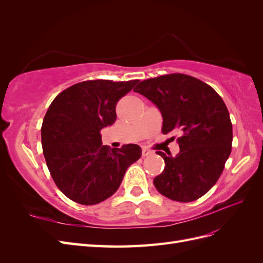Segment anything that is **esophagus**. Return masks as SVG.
Returning a JSON list of instances; mask_svg holds the SVG:
<instances>
[{"mask_svg":"<svg viewBox=\"0 0 263 263\" xmlns=\"http://www.w3.org/2000/svg\"><path fill=\"white\" fill-rule=\"evenodd\" d=\"M151 154H153V151H151V150H149V149H147V148L142 149V157H147V156H149V155H151Z\"/></svg>","mask_w":263,"mask_h":263,"instance_id":"obj_1","label":"esophagus"}]
</instances>
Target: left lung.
I'll return each instance as SVG.
<instances>
[{"label": "left lung", "instance_id": "8db88e82", "mask_svg": "<svg viewBox=\"0 0 263 263\" xmlns=\"http://www.w3.org/2000/svg\"><path fill=\"white\" fill-rule=\"evenodd\" d=\"M160 110L162 133L176 132L180 151L166 157L156 189L178 202H192L215 185L232 151L233 126L224 101L213 87L182 73L141 81L135 89Z\"/></svg>", "mask_w": 263, "mask_h": 263}]
</instances>
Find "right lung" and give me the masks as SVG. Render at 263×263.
<instances>
[{"label":"right lung","mask_w":263,"mask_h":263,"mask_svg":"<svg viewBox=\"0 0 263 263\" xmlns=\"http://www.w3.org/2000/svg\"><path fill=\"white\" fill-rule=\"evenodd\" d=\"M139 80H93L68 87L44 117L42 146L47 166L61 192L82 205L112 196L128 166L141 156L138 145H102L101 129L116 119L118 100Z\"/></svg>","instance_id":"add662e5"}]
</instances>
